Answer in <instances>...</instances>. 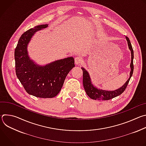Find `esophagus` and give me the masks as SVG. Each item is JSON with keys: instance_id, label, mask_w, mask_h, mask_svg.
<instances>
[{"instance_id": "obj_1", "label": "esophagus", "mask_w": 146, "mask_h": 146, "mask_svg": "<svg viewBox=\"0 0 146 146\" xmlns=\"http://www.w3.org/2000/svg\"><path fill=\"white\" fill-rule=\"evenodd\" d=\"M82 58L80 56H77L74 59V62H75V64L77 65H80V64L82 63Z\"/></svg>"}]
</instances>
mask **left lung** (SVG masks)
Masks as SVG:
<instances>
[{"mask_svg":"<svg viewBox=\"0 0 146 146\" xmlns=\"http://www.w3.org/2000/svg\"><path fill=\"white\" fill-rule=\"evenodd\" d=\"M125 38L127 41L128 48L131 54V62L130 64L131 71L129 73V78L127 80L125 83H124V84L122 86H121L118 89H116L113 91L103 90V89H100L96 87L93 84L88 72L85 68L81 67V69L82 70V72H83V78H82L83 86H84L86 94L90 98L95 100H96V99L103 100H110L111 99H113L115 97L119 96L125 91V90L126 89L133 72V60L134 55H133V51L131 43V41L128 37L125 36Z\"/></svg>","mask_w":146,"mask_h":146,"instance_id":"8db88e82","label":"left lung"}]
</instances>
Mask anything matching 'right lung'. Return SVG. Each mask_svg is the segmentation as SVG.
<instances>
[{"label": "right lung", "mask_w": 146, "mask_h": 146, "mask_svg": "<svg viewBox=\"0 0 146 146\" xmlns=\"http://www.w3.org/2000/svg\"><path fill=\"white\" fill-rule=\"evenodd\" d=\"M48 24L35 27L23 33L15 49L16 75L29 95L41 98H52L60 91L66 77L75 66L72 56L50 62L44 65L37 64L31 59L28 47L38 31Z\"/></svg>", "instance_id": "obj_1"}]
</instances>
